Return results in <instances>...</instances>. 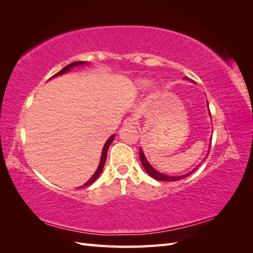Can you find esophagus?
Returning a JSON list of instances; mask_svg holds the SVG:
<instances>
[{
	"instance_id": "34e87169",
	"label": "esophagus",
	"mask_w": 253,
	"mask_h": 253,
	"mask_svg": "<svg viewBox=\"0 0 253 253\" xmlns=\"http://www.w3.org/2000/svg\"><path fill=\"white\" fill-rule=\"evenodd\" d=\"M124 125L126 126H135L137 125L136 119L134 117H127L125 121H124Z\"/></svg>"
}]
</instances>
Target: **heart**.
Listing matches in <instances>:
<instances>
[{
  "label": "heart",
  "instance_id": "b5f03b06",
  "mask_svg": "<svg viewBox=\"0 0 253 253\" xmlns=\"http://www.w3.org/2000/svg\"><path fill=\"white\" fill-rule=\"evenodd\" d=\"M138 83H139V85H145V83H147V82H145L144 80H140Z\"/></svg>",
  "mask_w": 253,
  "mask_h": 253
}]
</instances>
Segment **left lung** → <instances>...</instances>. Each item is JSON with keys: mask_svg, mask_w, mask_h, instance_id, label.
Returning a JSON list of instances; mask_svg holds the SVG:
<instances>
[{"mask_svg": "<svg viewBox=\"0 0 253 253\" xmlns=\"http://www.w3.org/2000/svg\"><path fill=\"white\" fill-rule=\"evenodd\" d=\"M185 79H187V78H185ZM139 157H140V162H141V164H142V166H143V168H144V170L147 171V173L150 175V176H152L153 178H155V179H157V180H160V181H175V180H179V179H181V178H185V177H187V176H189L191 173L192 172H190V173H188V174H185V175H181V176H169V175H165V174H162V173H159V172H157L154 168H153L149 163H148V160H147V158H145V156H144V154H143V152H142V150L140 149V151H139Z\"/></svg>", "mask_w": 253, "mask_h": 253, "instance_id": "1", "label": "left lung"}]
</instances>
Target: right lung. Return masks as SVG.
Listing matches in <instances>:
<instances>
[{"label": "right lung", "instance_id": "add662e5", "mask_svg": "<svg viewBox=\"0 0 253 253\" xmlns=\"http://www.w3.org/2000/svg\"><path fill=\"white\" fill-rule=\"evenodd\" d=\"M86 62H84V61H78V62H73V63H71V64H68V65H66L64 68H62V70H61L59 73H57L56 75H53L52 77H56V76H59V75H62V74H64V73H66V72H68L71 70L72 67H74V66H78V65H83V64H85ZM51 77V78H52ZM114 138H115V136L113 135V136H111L110 138L106 140V142H105V144H104V147H103V149H102V156H101V160H100V165H99V167H98V169H97V171L95 172V174L91 176V178L86 182V183H84V185L81 187V188H83V187H87V186H89V185H91V183H93L97 178H98V176L101 174V172H102V169H103V167H104V164H105V159H106V153H108V149H109V147H110V144L112 143V141L114 140Z\"/></svg>", "mask_w": 253, "mask_h": 253}]
</instances>
